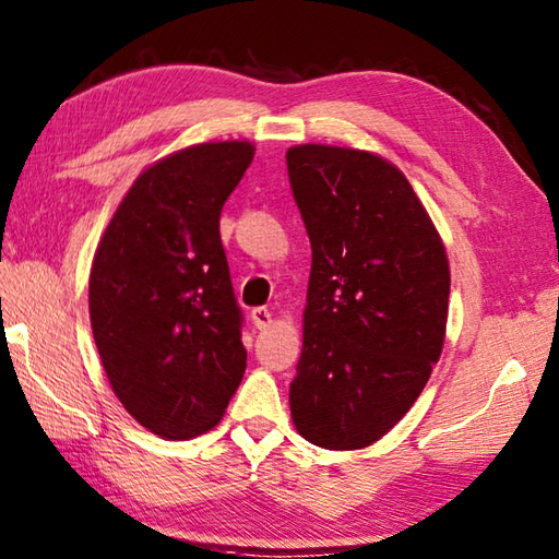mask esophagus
<instances>
[{"label":"esophagus","mask_w":559,"mask_h":559,"mask_svg":"<svg viewBox=\"0 0 559 559\" xmlns=\"http://www.w3.org/2000/svg\"><path fill=\"white\" fill-rule=\"evenodd\" d=\"M251 322H253V328L266 330V328H271L273 314H271V310H266V308H253V310H251Z\"/></svg>","instance_id":"34e87169"}]
</instances>
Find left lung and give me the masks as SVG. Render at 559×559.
Returning a JSON list of instances; mask_svg holds the SVG:
<instances>
[{"label":"left lung","instance_id":"8db88e82","mask_svg":"<svg viewBox=\"0 0 559 559\" xmlns=\"http://www.w3.org/2000/svg\"><path fill=\"white\" fill-rule=\"evenodd\" d=\"M286 164L312 247L290 418L318 448L361 450L411 411L440 359L448 251L391 160L300 144Z\"/></svg>","mask_w":559,"mask_h":559}]
</instances>
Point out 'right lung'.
I'll use <instances>...</instances> for the list:
<instances>
[{
	"label": "right lung",
	"mask_w": 559,
	"mask_h": 559,
	"mask_svg": "<svg viewBox=\"0 0 559 559\" xmlns=\"http://www.w3.org/2000/svg\"><path fill=\"white\" fill-rule=\"evenodd\" d=\"M249 141L176 151L141 174L99 239L90 322L111 391L166 440L215 428L247 369L219 212Z\"/></svg>",
	"instance_id": "1"
}]
</instances>
